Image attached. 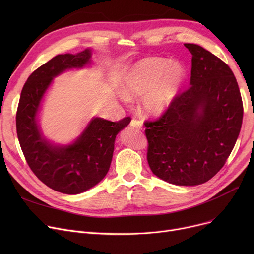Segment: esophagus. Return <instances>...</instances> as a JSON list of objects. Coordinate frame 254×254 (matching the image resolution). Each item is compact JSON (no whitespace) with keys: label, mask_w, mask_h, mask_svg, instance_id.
<instances>
[{"label":"esophagus","mask_w":254,"mask_h":254,"mask_svg":"<svg viewBox=\"0 0 254 254\" xmlns=\"http://www.w3.org/2000/svg\"><path fill=\"white\" fill-rule=\"evenodd\" d=\"M130 127H135V128H138V129H142V127H143V123H142V120H139V119H136V118L131 119V122H130Z\"/></svg>","instance_id":"obj_1"}]
</instances>
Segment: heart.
Wrapping results in <instances>:
<instances>
[{
    "label": "heart",
    "mask_w": 254,
    "mask_h": 254,
    "mask_svg": "<svg viewBox=\"0 0 254 254\" xmlns=\"http://www.w3.org/2000/svg\"><path fill=\"white\" fill-rule=\"evenodd\" d=\"M183 75L182 66L178 64H172L170 60L145 59L139 62L127 76L125 89L131 97L146 95L151 90L145 99V108L151 113H161L175 97ZM163 75L161 83L155 89L154 86Z\"/></svg>",
    "instance_id": "1"
}]
</instances>
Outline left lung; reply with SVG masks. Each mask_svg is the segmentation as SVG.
<instances>
[{"instance_id": "1", "label": "left lung", "mask_w": 254, "mask_h": 254, "mask_svg": "<svg viewBox=\"0 0 254 254\" xmlns=\"http://www.w3.org/2000/svg\"><path fill=\"white\" fill-rule=\"evenodd\" d=\"M190 86L176 93L163 114L144 123L147 161L154 175L176 185L214 177L229 158L242 127L243 102L237 79L219 58L196 44Z\"/></svg>"}]
</instances>
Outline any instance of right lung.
<instances>
[{"label":"right lung","instance_id":"add662e5","mask_svg":"<svg viewBox=\"0 0 254 254\" xmlns=\"http://www.w3.org/2000/svg\"><path fill=\"white\" fill-rule=\"evenodd\" d=\"M89 49L59 55L35 70L24 83L16 111V131L25 161L37 178L48 188L66 194L83 192L98 184L108 172L116 135L131 118L118 122L93 118L75 143L64 147L50 145L36 123L40 102L52 78L89 63Z\"/></svg>","mask_w":254,"mask_h":254}]
</instances>
